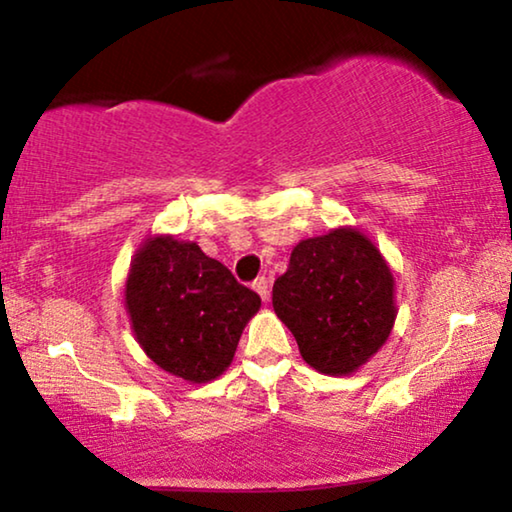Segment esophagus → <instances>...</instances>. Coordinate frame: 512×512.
Listing matches in <instances>:
<instances>
[{"label":"esophagus","mask_w":512,"mask_h":512,"mask_svg":"<svg viewBox=\"0 0 512 512\" xmlns=\"http://www.w3.org/2000/svg\"><path fill=\"white\" fill-rule=\"evenodd\" d=\"M251 286H254V291L258 293V296H261L263 300H268V296H270V284H268V279H265V277H258L256 282L251 284Z\"/></svg>","instance_id":"esophagus-1"}]
</instances>
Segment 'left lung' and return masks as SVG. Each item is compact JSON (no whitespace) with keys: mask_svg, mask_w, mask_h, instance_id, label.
<instances>
[{"mask_svg":"<svg viewBox=\"0 0 512 512\" xmlns=\"http://www.w3.org/2000/svg\"><path fill=\"white\" fill-rule=\"evenodd\" d=\"M272 307L300 356L324 375H352L387 342L396 321L394 275L356 228L298 242L272 286Z\"/></svg>","mask_w":512,"mask_h":512,"instance_id":"obj_1","label":"left lung"}]
</instances>
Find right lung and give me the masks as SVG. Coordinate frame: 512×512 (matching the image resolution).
I'll use <instances>...</instances> for the list:
<instances>
[{
	"instance_id": "add662e5",
	"label": "right lung",
	"mask_w": 512,
	"mask_h": 512,
	"mask_svg": "<svg viewBox=\"0 0 512 512\" xmlns=\"http://www.w3.org/2000/svg\"><path fill=\"white\" fill-rule=\"evenodd\" d=\"M261 298L195 242L149 237L125 282V310L146 356L174 377L202 384L223 375Z\"/></svg>"
}]
</instances>
